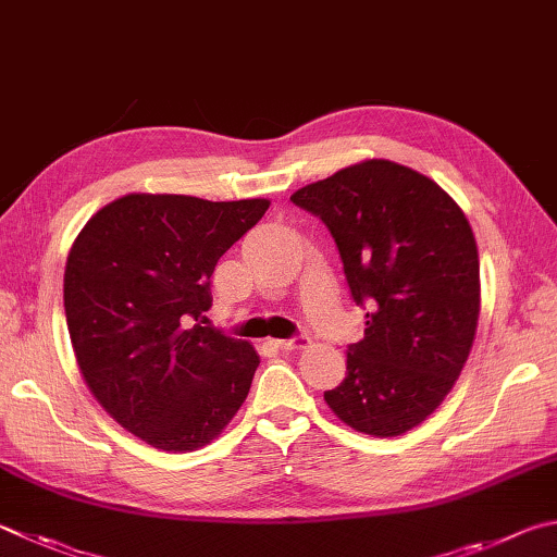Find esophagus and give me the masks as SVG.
Instances as JSON below:
<instances>
[{"instance_id": "1", "label": "esophagus", "mask_w": 557, "mask_h": 557, "mask_svg": "<svg viewBox=\"0 0 557 557\" xmlns=\"http://www.w3.org/2000/svg\"><path fill=\"white\" fill-rule=\"evenodd\" d=\"M280 350H301L309 346V338L307 336H295V338H280V341H272Z\"/></svg>"}]
</instances>
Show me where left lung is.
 <instances>
[{"instance_id": "left-lung-1", "label": "left lung", "mask_w": 557, "mask_h": 557, "mask_svg": "<svg viewBox=\"0 0 557 557\" xmlns=\"http://www.w3.org/2000/svg\"><path fill=\"white\" fill-rule=\"evenodd\" d=\"M336 240L366 336L346 380L323 392L360 433L401 436L448 397L480 319V256L468 216L431 177L368 158L289 197Z\"/></svg>"}]
</instances>
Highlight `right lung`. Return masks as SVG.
Here are the masks:
<instances>
[{
    "instance_id": "obj_1",
    "label": "right lung",
    "mask_w": 557,
    "mask_h": 557,
    "mask_svg": "<svg viewBox=\"0 0 557 557\" xmlns=\"http://www.w3.org/2000/svg\"><path fill=\"white\" fill-rule=\"evenodd\" d=\"M268 207L260 197L131 191L73 240L63 305L79 375L109 417L148 446H209L244 407L256 348L199 321L219 258Z\"/></svg>"
}]
</instances>
